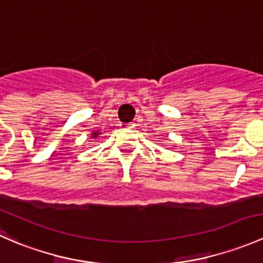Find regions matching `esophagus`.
I'll list each match as a JSON object with an SVG mask.
<instances>
[{
    "mask_svg": "<svg viewBox=\"0 0 263 263\" xmlns=\"http://www.w3.org/2000/svg\"><path fill=\"white\" fill-rule=\"evenodd\" d=\"M135 126H136V124L135 123H123V124H121V127L122 128H135Z\"/></svg>",
    "mask_w": 263,
    "mask_h": 263,
    "instance_id": "esophagus-1",
    "label": "esophagus"
}]
</instances>
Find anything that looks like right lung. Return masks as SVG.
I'll use <instances>...</instances> for the list:
<instances>
[{
	"mask_svg": "<svg viewBox=\"0 0 263 263\" xmlns=\"http://www.w3.org/2000/svg\"><path fill=\"white\" fill-rule=\"evenodd\" d=\"M92 136L97 137V136H98V132H94V134H92Z\"/></svg>",
	"mask_w": 263,
	"mask_h": 263,
	"instance_id": "1",
	"label": "right lung"
}]
</instances>
